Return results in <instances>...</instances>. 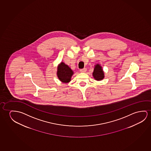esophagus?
Segmentation results:
<instances>
[{
  "instance_id": "1",
  "label": "esophagus",
  "mask_w": 151,
  "mask_h": 151,
  "mask_svg": "<svg viewBox=\"0 0 151 151\" xmlns=\"http://www.w3.org/2000/svg\"><path fill=\"white\" fill-rule=\"evenodd\" d=\"M86 71H87V68H84L83 69L80 70V72L81 73H85Z\"/></svg>"
}]
</instances>
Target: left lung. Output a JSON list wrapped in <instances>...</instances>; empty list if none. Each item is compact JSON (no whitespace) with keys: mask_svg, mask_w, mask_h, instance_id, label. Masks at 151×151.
Masks as SVG:
<instances>
[{"mask_svg":"<svg viewBox=\"0 0 151 151\" xmlns=\"http://www.w3.org/2000/svg\"><path fill=\"white\" fill-rule=\"evenodd\" d=\"M92 75L94 79L98 81H102L104 78V73L102 66L99 64H96L94 65Z\"/></svg>","mask_w":151,"mask_h":151,"instance_id":"1","label":"left lung"}]
</instances>
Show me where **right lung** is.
<instances>
[{
  "instance_id": "right-lung-1",
  "label": "right lung",
  "mask_w": 151,
  "mask_h": 151,
  "mask_svg": "<svg viewBox=\"0 0 151 151\" xmlns=\"http://www.w3.org/2000/svg\"><path fill=\"white\" fill-rule=\"evenodd\" d=\"M74 74L72 69L63 62L59 64L57 68V76L59 80L63 83H68Z\"/></svg>"
}]
</instances>
